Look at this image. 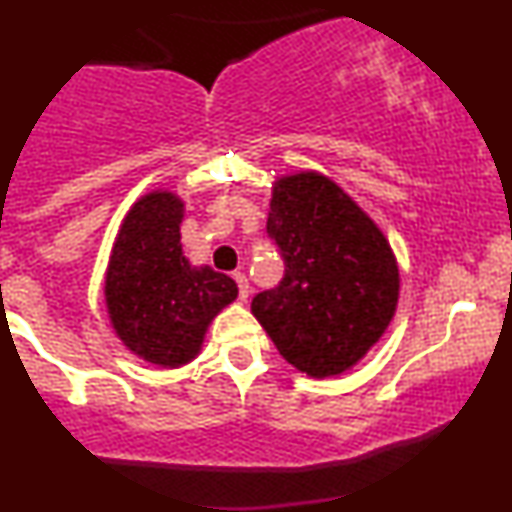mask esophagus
<instances>
[{
    "mask_svg": "<svg viewBox=\"0 0 512 512\" xmlns=\"http://www.w3.org/2000/svg\"><path fill=\"white\" fill-rule=\"evenodd\" d=\"M233 279H236V284H238V296H240V301H245V298L250 296L248 276H245L243 272H236V274H233Z\"/></svg>",
    "mask_w": 512,
    "mask_h": 512,
    "instance_id": "34e87169",
    "label": "esophagus"
}]
</instances>
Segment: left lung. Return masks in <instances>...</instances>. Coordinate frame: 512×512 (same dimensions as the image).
<instances>
[{"instance_id": "obj_1", "label": "left lung", "mask_w": 512, "mask_h": 512, "mask_svg": "<svg viewBox=\"0 0 512 512\" xmlns=\"http://www.w3.org/2000/svg\"><path fill=\"white\" fill-rule=\"evenodd\" d=\"M267 236L284 279L252 298V315L313 378L356 366L397 308L399 269L383 231L337 182L308 170L276 180Z\"/></svg>"}]
</instances>
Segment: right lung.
<instances>
[{
  "label": "right lung",
  "mask_w": 512,
  "mask_h": 512,
  "mask_svg": "<svg viewBox=\"0 0 512 512\" xmlns=\"http://www.w3.org/2000/svg\"><path fill=\"white\" fill-rule=\"evenodd\" d=\"M182 207L173 192L139 199L122 221L105 276L117 337L163 368L192 361L209 322L238 296L231 276L192 267L182 255Z\"/></svg>",
  "instance_id": "obj_1"
}]
</instances>
